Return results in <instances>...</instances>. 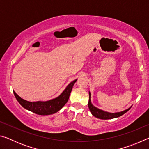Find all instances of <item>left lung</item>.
I'll return each instance as SVG.
<instances>
[{"instance_id": "left-lung-1", "label": "left lung", "mask_w": 149, "mask_h": 149, "mask_svg": "<svg viewBox=\"0 0 149 149\" xmlns=\"http://www.w3.org/2000/svg\"><path fill=\"white\" fill-rule=\"evenodd\" d=\"M89 93V102H88V107H89V108L91 111V114L94 116H95L96 118H99V119L109 120V119H113V118L120 117L123 114H124L125 113L127 112V111L131 108L130 107L127 110L122 111V112H116V113H109L107 112H104V111L99 109V108L94 107V106L92 104L91 102V93L90 92Z\"/></svg>"}]
</instances>
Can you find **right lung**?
I'll list each match as a JSON object with an SVG mask.
<instances>
[{
  "mask_svg": "<svg viewBox=\"0 0 149 149\" xmlns=\"http://www.w3.org/2000/svg\"><path fill=\"white\" fill-rule=\"evenodd\" d=\"M76 81L77 79H75L70 83L59 97L48 101L29 102L22 99L15 91H14V94L19 104L26 109L39 115H50L59 111L68 102L73 86Z\"/></svg>",
  "mask_w": 149,
  "mask_h": 149,
  "instance_id": "obj_1",
  "label": "right lung"
}]
</instances>
